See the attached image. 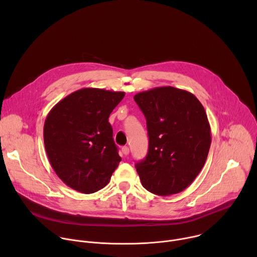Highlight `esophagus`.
Wrapping results in <instances>:
<instances>
[{
	"instance_id": "esophagus-1",
	"label": "esophagus",
	"mask_w": 257,
	"mask_h": 257,
	"mask_svg": "<svg viewBox=\"0 0 257 257\" xmlns=\"http://www.w3.org/2000/svg\"><path fill=\"white\" fill-rule=\"evenodd\" d=\"M122 153L124 154V156H128L129 155V148H128V146H123V148H122Z\"/></svg>"
}]
</instances>
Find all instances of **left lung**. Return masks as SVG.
Masks as SVG:
<instances>
[{"instance_id": "obj_1", "label": "left lung", "mask_w": 257, "mask_h": 257, "mask_svg": "<svg viewBox=\"0 0 257 257\" xmlns=\"http://www.w3.org/2000/svg\"><path fill=\"white\" fill-rule=\"evenodd\" d=\"M146 119L149 153L135 165L142 186L169 196L186 189L203 168L211 142L205 109L189 91L156 87L134 95Z\"/></svg>"}]
</instances>
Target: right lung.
<instances>
[{
  "label": "right lung",
  "mask_w": 257,
  "mask_h": 257,
  "mask_svg": "<svg viewBox=\"0 0 257 257\" xmlns=\"http://www.w3.org/2000/svg\"><path fill=\"white\" fill-rule=\"evenodd\" d=\"M123 91L82 88L50 111L44 126L52 168L67 186L84 194L103 188L121 158L108 123Z\"/></svg>",
  "instance_id": "add662e5"
}]
</instances>
